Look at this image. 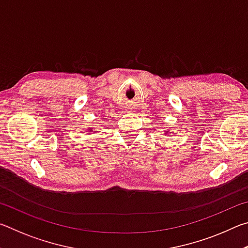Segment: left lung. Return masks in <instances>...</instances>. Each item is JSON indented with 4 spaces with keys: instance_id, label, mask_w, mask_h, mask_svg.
<instances>
[{
    "instance_id": "left-lung-1",
    "label": "left lung",
    "mask_w": 248,
    "mask_h": 248,
    "mask_svg": "<svg viewBox=\"0 0 248 248\" xmlns=\"http://www.w3.org/2000/svg\"><path fill=\"white\" fill-rule=\"evenodd\" d=\"M165 134H170V130H169V131H166V132H165Z\"/></svg>"
}]
</instances>
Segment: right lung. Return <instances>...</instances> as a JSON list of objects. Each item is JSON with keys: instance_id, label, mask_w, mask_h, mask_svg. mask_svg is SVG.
<instances>
[{"instance_id": "add662e5", "label": "right lung", "mask_w": 248, "mask_h": 248, "mask_svg": "<svg viewBox=\"0 0 248 248\" xmlns=\"http://www.w3.org/2000/svg\"><path fill=\"white\" fill-rule=\"evenodd\" d=\"M87 130H90V132L93 131V129H92V128H89V129H87Z\"/></svg>"}]
</instances>
